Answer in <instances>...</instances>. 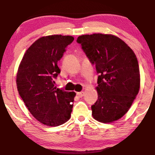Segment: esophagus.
I'll return each instance as SVG.
<instances>
[{
  "label": "esophagus",
  "mask_w": 155,
  "mask_h": 155,
  "mask_svg": "<svg viewBox=\"0 0 155 155\" xmlns=\"http://www.w3.org/2000/svg\"><path fill=\"white\" fill-rule=\"evenodd\" d=\"M77 95L78 97H82L84 95V92H78L77 93Z\"/></svg>",
  "instance_id": "1"
}]
</instances>
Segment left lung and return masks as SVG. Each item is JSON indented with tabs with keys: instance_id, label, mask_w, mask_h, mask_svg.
Here are the masks:
<instances>
[{
	"instance_id": "left-lung-1",
	"label": "left lung",
	"mask_w": 155,
	"mask_h": 155,
	"mask_svg": "<svg viewBox=\"0 0 155 155\" xmlns=\"http://www.w3.org/2000/svg\"><path fill=\"white\" fill-rule=\"evenodd\" d=\"M77 42L98 74L97 100L91 106L92 115L103 123L118 120L129 110L140 88L136 55L113 35H83Z\"/></svg>"
}]
</instances>
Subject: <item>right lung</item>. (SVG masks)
Listing matches in <instances>:
<instances>
[{
  "label": "right lung",
  "mask_w": 155,
  "mask_h": 155,
  "mask_svg": "<svg viewBox=\"0 0 155 155\" xmlns=\"http://www.w3.org/2000/svg\"><path fill=\"white\" fill-rule=\"evenodd\" d=\"M74 37H41L24 55L17 74L19 94L31 114L45 125H62L70 118L76 93L56 88L54 78L60 73L58 62Z\"/></svg>",
  "instance_id": "1"
}]
</instances>
